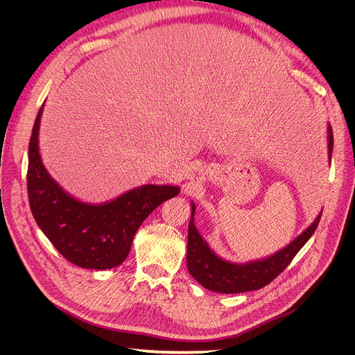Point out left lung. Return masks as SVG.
<instances>
[{
    "mask_svg": "<svg viewBox=\"0 0 355 355\" xmlns=\"http://www.w3.org/2000/svg\"><path fill=\"white\" fill-rule=\"evenodd\" d=\"M333 151V129L327 125V155L331 164ZM322 212L316 219L296 236L289 244L278 250L271 256L247 263H232L219 257L211 250L207 240L202 239L193 223L195 204L191 200V219L188 225V247L187 266L189 274L202 286L219 293H241L261 289L274 281L297 254V251L312 237L322 218Z\"/></svg>",
    "mask_w": 355,
    "mask_h": 355,
    "instance_id": "8db88e82",
    "label": "left lung"
}]
</instances>
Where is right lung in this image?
<instances>
[{
	"label": "right lung",
	"instance_id": "right-lung-1",
	"mask_svg": "<svg viewBox=\"0 0 355 355\" xmlns=\"http://www.w3.org/2000/svg\"><path fill=\"white\" fill-rule=\"evenodd\" d=\"M43 107L28 150V196L32 215L60 254L81 268L104 271L128 257L133 237L164 200L180 193L177 185L144 184L101 204H88L64 191L46 170L39 153Z\"/></svg>",
	"mask_w": 355,
	"mask_h": 355
}]
</instances>
